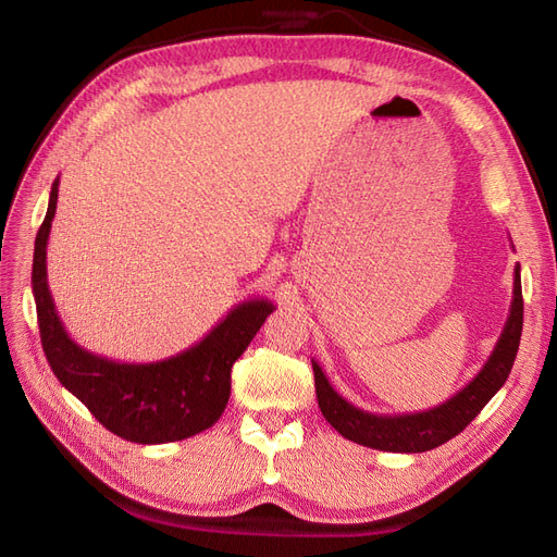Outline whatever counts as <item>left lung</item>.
<instances>
[{
    "instance_id": "obj_1",
    "label": "left lung",
    "mask_w": 557,
    "mask_h": 557,
    "mask_svg": "<svg viewBox=\"0 0 557 557\" xmlns=\"http://www.w3.org/2000/svg\"><path fill=\"white\" fill-rule=\"evenodd\" d=\"M522 332V288H520V264L513 269V299L509 318L504 323L499 339L485 360L481 372L471 379L462 391L455 393L440 407L416 413L381 416L358 409L346 397L334 391L323 369L313 362L315 397L327 423L346 436L367 448L387 453H425L446 444L455 434H460L474 420L487 401L495 397L499 387L507 383L518 352Z\"/></svg>"
}]
</instances>
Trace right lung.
Returning a JSON list of instances; mask_svg holds the SVG:
<instances>
[{
    "mask_svg": "<svg viewBox=\"0 0 557 557\" xmlns=\"http://www.w3.org/2000/svg\"><path fill=\"white\" fill-rule=\"evenodd\" d=\"M58 185L60 178L50 188L32 262L41 346L53 374L121 440L170 444L209 430L227 407L232 364L276 307L264 297L239 301L205 339L156 362H115L78 346L64 330L48 290L46 248L58 209Z\"/></svg>",
    "mask_w": 557,
    "mask_h": 557,
    "instance_id": "1",
    "label": "right lung"
}]
</instances>
